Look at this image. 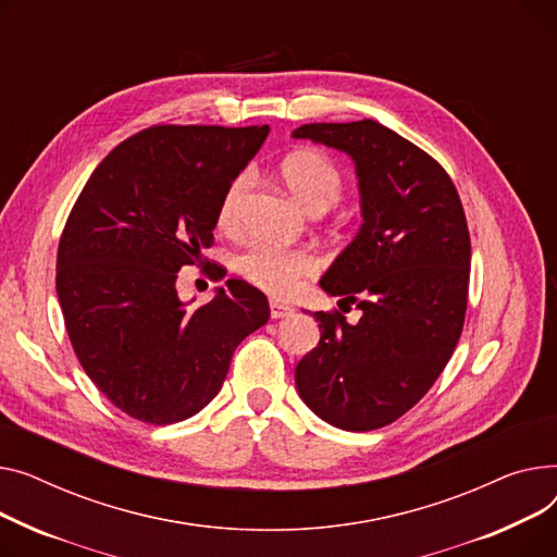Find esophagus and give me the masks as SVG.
Segmentation results:
<instances>
[{
	"label": "esophagus",
	"instance_id": "obj_1",
	"mask_svg": "<svg viewBox=\"0 0 557 557\" xmlns=\"http://www.w3.org/2000/svg\"><path fill=\"white\" fill-rule=\"evenodd\" d=\"M292 312H294V308H292L289 304H283V301H276V299H272V301H270V314H272V319L289 317Z\"/></svg>",
	"mask_w": 557,
	"mask_h": 557
}]
</instances>
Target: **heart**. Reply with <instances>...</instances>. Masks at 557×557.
<instances>
[{
    "label": "heart",
    "instance_id": "heart-1",
    "mask_svg": "<svg viewBox=\"0 0 557 557\" xmlns=\"http://www.w3.org/2000/svg\"><path fill=\"white\" fill-rule=\"evenodd\" d=\"M287 188L306 209L323 211L339 200L344 190V175L337 163L319 150L292 152L281 166ZM253 173L240 171L222 193L218 207V224L224 232H236L240 226L243 207L251 188ZM321 258L310 247H285L270 240H258L238 256L240 274L256 287L274 297H289L299 289L301 281L317 274Z\"/></svg>",
    "mask_w": 557,
    "mask_h": 557
}]
</instances>
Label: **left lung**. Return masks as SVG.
<instances>
[{"instance_id": "1", "label": "left lung", "mask_w": 557, "mask_h": 557, "mask_svg": "<svg viewBox=\"0 0 557 557\" xmlns=\"http://www.w3.org/2000/svg\"><path fill=\"white\" fill-rule=\"evenodd\" d=\"M294 137L355 159L364 215L357 238L321 278L362 317L350 325L339 310L314 312L321 339L294 377L319 418L371 432L428 394L463 333L466 211L441 163L377 121L308 123Z\"/></svg>"}]
</instances>
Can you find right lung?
Wrapping results in <instances>:
<instances>
[{
  "label": "right lung",
  "mask_w": 557,
  "mask_h": 557,
  "mask_svg": "<svg viewBox=\"0 0 557 557\" xmlns=\"http://www.w3.org/2000/svg\"><path fill=\"white\" fill-rule=\"evenodd\" d=\"M268 125L141 129L98 163L58 243L55 289L70 342L96 388L123 413L171 424L220 391L236 346L270 319L265 294L228 278L188 308L184 265L226 276L202 256L222 193L258 152Z\"/></svg>",
  "instance_id": "obj_1"
}]
</instances>
